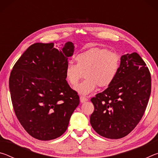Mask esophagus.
<instances>
[{
	"instance_id": "esophagus-1",
	"label": "esophagus",
	"mask_w": 158,
	"mask_h": 158,
	"mask_svg": "<svg viewBox=\"0 0 158 158\" xmlns=\"http://www.w3.org/2000/svg\"><path fill=\"white\" fill-rule=\"evenodd\" d=\"M87 101H88V98L84 97V96H80V102H81V103L85 102Z\"/></svg>"
}]
</instances>
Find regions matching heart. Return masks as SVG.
Returning <instances> with one entry per match:
<instances>
[{"mask_svg":"<svg viewBox=\"0 0 158 158\" xmlns=\"http://www.w3.org/2000/svg\"><path fill=\"white\" fill-rule=\"evenodd\" d=\"M75 63L69 62L65 69V80L74 86L84 72L85 78L75 87L81 95H86L98 88L110 85L116 78L119 72L121 58L115 52L105 48L93 47L78 53Z\"/></svg>","mask_w":158,"mask_h":158,"instance_id":"obj_1","label":"heart"}]
</instances>
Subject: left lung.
Returning <instances> with one entry per match:
<instances>
[{"mask_svg": "<svg viewBox=\"0 0 158 158\" xmlns=\"http://www.w3.org/2000/svg\"><path fill=\"white\" fill-rule=\"evenodd\" d=\"M151 91V74L140 56L136 52L122 56L114 82L90 100L95 108L90 125L102 137H125L142 118Z\"/></svg>", "mask_w": 158, "mask_h": 158, "instance_id": "left-lung-1", "label": "left lung"}]
</instances>
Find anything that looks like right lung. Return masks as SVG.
<instances>
[{"mask_svg": "<svg viewBox=\"0 0 158 158\" xmlns=\"http://www.w3.org/2000/svg\"><path fill=\"white\" fill-rule=\"evenodd\" d=\"M74 52L71 42L61 50L53 43H35L10 73L9 88L15 114L26 132L37 139L60 137L79 105V95L65 77L68 57Z\"/></svg>", "mask_w": 158, "mask_h": 158, "instance_id": "right-lung-1", "label": "right lung"}]
</instances>
